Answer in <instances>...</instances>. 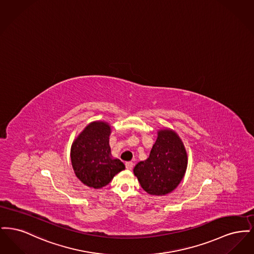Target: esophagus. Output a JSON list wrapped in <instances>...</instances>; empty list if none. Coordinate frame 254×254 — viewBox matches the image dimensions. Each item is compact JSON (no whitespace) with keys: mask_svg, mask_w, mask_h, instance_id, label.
I'll list each match as a JSON object with an SVG mask.
<instances>
[{"mask_svg":"<svg viewBox=\"0 0 254 254\" xmlns=\"http://www.w3.org/2000/svg\"><path fill=\"white\" fill-rule=\"evenodd\" d=\"M126 168L127 169H132L133 163L132 162H127L126 163Z\"/></svg>","mask_w":254,"mask_h":254,"instance_id":"34e87169","label":"esophagus"}]
</instances>
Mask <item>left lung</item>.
Masks as SVG:
<instances>
[{
  "instance_id": "8db88e82",
  "label": "left lung",
  "mask_w": 254,
  "mask_h": 254,
  "mask_svg": "<svg viewBox=\"0 0 254 254\" xmlns=\"http://www.w3.org/2000/svg\"><path fill=\"white\" fill-rule=\"evenodd\" d=\"M187 169V153L180 138L169 129L160 130L149 157L133 169L141 187L151 195L171 192L182 181Z\"/></svg>"
}]
</instances>
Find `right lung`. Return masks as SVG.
<instances>
[{
	"label": "right lung",
	"instance_id": "obj_1",
	"mask_svg": "<svg viewBox=\"0 0 254 254\" xmlns=\"http://www.w3.org/2000/svg\"><path fill=\"white\" fill-rule=\"evenodd\" d=\"M109 134V124L94 122L85 127L71 146L70 157L75 174L90 188L107 186L125 169L123 162L110 156Z\"/></svg>",
	"mask_w": 254,
	"mask_h": 254
}]
</instances>
